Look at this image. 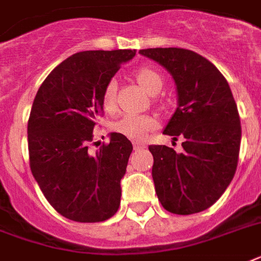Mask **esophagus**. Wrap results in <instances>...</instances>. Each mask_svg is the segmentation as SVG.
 <instances>
[{
  "mask_svg": "<svg viewBox=\"0 0 261 261\" xmlns=\"http://www.w3.org/2000/svg\"><path fill=\"white\" fill-rule=\"evenodd\" d=\"M134 149L139 150V149H146L145 143H141V142H134Z\"/></svg>",
  "mask_w": 261,
  "mask_h": 261,
  "instance_id": "esophagus-1",
  "label": "esophagus"
}]
</instances>
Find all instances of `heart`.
<instances>
[{
	"instance_id": "obj_1",
	"label": "heart",
	"mask_w": 261,
	"mask_h": 261,
	"mask_svg": "<svg viewBox=\"0 0 261 261\" xmlns=\"http://www.w3.org/2000/svg\"><path fill=\"white\" fill-rule=\"evenodd\" d=\"M137 82L145 88L149 94H156L162 87V77L156 71L149 67H142L134 72ZM101 103L107 112L116 110V82L111 79L105 86L101 94ZM156 127V119L150 115H126L120 118L115 124L116 133L130 138L133 141H143L146 135Z\"/></svg>"
}]
</instances>
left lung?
I'll list each match as a JSON object with an SVG mask.
<instances>
[{"label": "left lung", "instance_id": "1", "mask_svg": "<svg viewBox=\"0 0 261 261\" xmlns=\"http://www.w3.org/2000/svg\"><path fill=\"white\" fill-rule=\"evenodd\" d=\"M139 54L160 63L177 86L178 107L164 134L182 138V152L151 145L152 179L162 206L193 215L215 204L236 173L241 126L236 101L221 72L184 48H150Z\"/></svg>", "mask_w": 261, "mask_h": 261}]
</instances>
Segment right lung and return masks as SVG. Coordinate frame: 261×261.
Masks as SVG:
<instances>
[{
	"mask_svg": "<svg viewBox=\"0 0 261 261\" xmlns=\"http://www.w3.org/2000/svg\"><path fill=\"white\" fill-rule=\"evenodd\" d=\"M135 52L72 55L46 76L33 100L28 120L32 174L48 202L72 221H106L119 209L131 142L111 133L110 143L96 154L88 147L96 119L103 115L105 86Z\"/></svg>",
	"mask_w": 261,
	"mask_h": 261,
	"instance_id": "right-lung-1",
	"label": "right lung"
}]
</instances>
